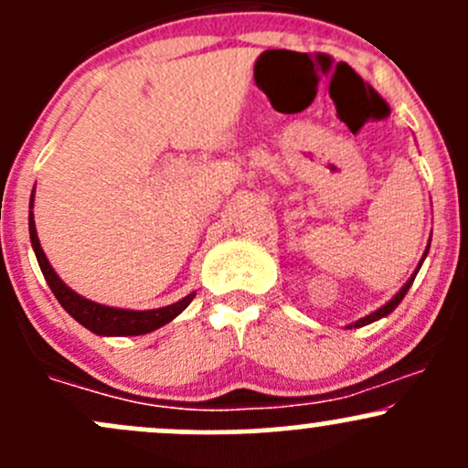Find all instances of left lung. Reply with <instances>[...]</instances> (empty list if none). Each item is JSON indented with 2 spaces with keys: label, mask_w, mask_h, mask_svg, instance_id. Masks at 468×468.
<instances>
[{
  "label": "left lung",
  "mask_w": 468,
  "mask_h": 468,
  "mask_svg": "<svg viewBox=\"0 0 468 468\" xmlns=\"http://www.w3.org/2000/svg\"><path fill=\"white\" fill-rule=\"evenodd\" d=\"M429 249H431V239H429V247H426V250H424V255H421V260H420V267H421V262H424V258H426V255H429ZM420 267H417V269H415V273H412V275H410V278H408V282H406V284H403V287L399 289V292H397V293H395V298H392V300H390V303H386V304H383V307H378V309H377V312H372V314H370V316H366V318H361V321L352 323V324H350V327H363V324H370V323H375V321H378V318L388 316V314H390V312H395V307H397V304H399V303H401V300H403V296H406V293H408V289H410V284H412V282H415V275H417V271H420Z\"/></svg>",
  "instance_id": "1"
}]
</instances>
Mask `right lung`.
<instances>
[{
    "instance_id": "right-lung-1",
    "label": "right lung",
    "mask_w": 468,
    "mask_h": 468,
    "mask_svg": "<svg viewBox=\"0 0 468 468\" xmlns=\"http://www.w3.org/2000/svg\"><path fill=\"white\" fill-rule=\"evenodd\" d=\"M31 208H33V197H31ZM28 233H31V244L36 250V258L39 269H42L44 280L51 287L53 296L58 298V303L65 307V312L71 318H76L82 327L91 329L98 336H139V334L154 332V329L164 327L165 323H170L172 318L179 316L190 303H193L195 292L188 293L186 298H181L179 303H172L168 307L161 309H147V312H134V309H118V307H107V304H98L93 300L82 298L80 293H76L73 289H69L58 273L53 271V267L48 264L47 255H44L42 247H39L36 221H33V210H28Z\"/></svg>"
}]
</instances>
